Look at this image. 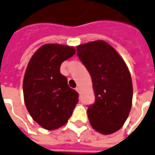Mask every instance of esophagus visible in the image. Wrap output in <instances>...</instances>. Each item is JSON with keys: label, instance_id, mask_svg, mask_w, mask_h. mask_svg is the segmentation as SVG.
<instances>
[{"label": "esophagus", "instance_id": "obj_1", "mask_svg": "<svg viewBox=\"0 0 155 155\" xmlns=\"http://www.w3.org/2000/svg\"><path fill=\"white\" fill-rule=\"evenodd\" d=\"M75 90H76L78 93H81V87L80 86L76 87V88H75Z\"/></svg>", "mask_w": 155, "mask_h": 155}]
</instances>
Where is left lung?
<instances>
[{
	"label": "left lung",
	"instance_id": "1",
	"mask_svg": "<svg viewBox=\"0 0 155 155\" xmlns=\"http://www.w3.org/2000/svg\"><path fill=\"white\" fill-rule=\"evenodd\" d=\"M76 50L91 75L95 94L94 103L87 110L89 122L101 134H112L123 126L131 108L129 70L121 56L104 41L81 44Z\"/></svg>",
	"mask_w": 155,
	"mask_h": 155
}]
</instances>
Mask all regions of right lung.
Returning a JSON list of instances; mask_svg holds the SVG:
<instances>
[{
  "mask_svg": "<svg viewBox=\"0 0 155 155\" xmlns=\"http://www.w3.org/2000/svg\"><path fill=\"white\" fill-rule=\"evenodd\" d=\"M74 53L72 47L45 44L28 64L23 82L25 105L33 119L46 130L66 124L79 101L78 93L69 87L60 72L61 63Z\"/></svg>",
  "mask_w": 155,
  "mask_h": 155,
  "instance_id": "obj_1",
  "label": "right lung"
}]
</instances>
